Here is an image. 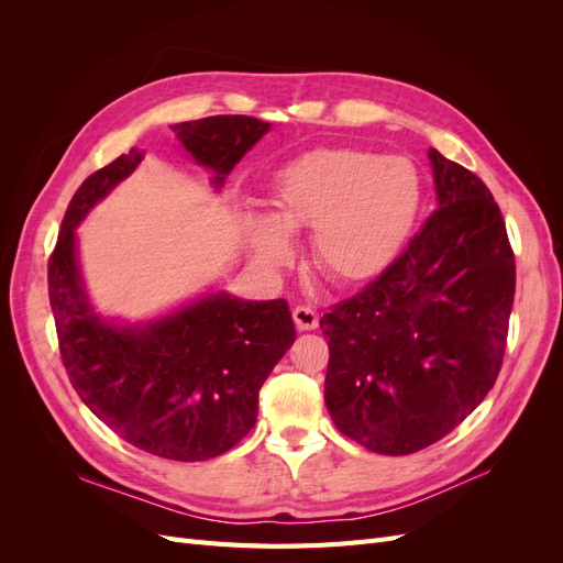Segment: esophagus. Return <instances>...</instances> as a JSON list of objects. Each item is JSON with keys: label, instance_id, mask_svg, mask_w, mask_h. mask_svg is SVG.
Wrapping results in <instances>:
<instances>
[{"label": "esophagus", "instance_id": "34e87169", "mask_svg": "<svg viewBox=\"0 0 563 563\" xmlns=\"http://www.w3.org/2000/svg\"><path fill=\"white\" fill-rule=\"evenodd\" d=\"M294 321L300 331H314L319 327V314L317 310L308 308V305H298L294 310Z\"/></svg>", "mask_w": 563, "mask_h": 563}]
</instances>
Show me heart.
Masks as SVG:
<instances>
[{
    "mask_svg": "<svg viewBox=\"0 0 563 563\" xmlns=\"http://www.w3.org/2000/svg\"><path fill=\"white\" fill-rule=\"evenodd\" d=\"M422 199L406 157L354 147L305 152L272 180V218H246L251 244L269 267L291 263L289 234L312 230V261L340 286L380 277L411 232Z\"/></svg>",
    "mask_w": 563,
    "mask_h": 563,
    "instance_id": "heart-1",
    "label": "heart"
}]
</instances>
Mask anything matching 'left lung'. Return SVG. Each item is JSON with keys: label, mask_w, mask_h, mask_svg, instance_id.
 Masks as SVG:
<instances>
[{"label": "left lung", "mask_w": 563, "mask_h": 563, "mask_svg": "<svg viewBox=\"0 0 563 563\" xmlns=\"http://www.w3.org/2000/svg\"><path fill=\"white\" fill-rule=\"evenodd\" d=\"M437 211L399 258L335 302L323 399L335 428L383 455L455 430L496 383L515 302V251L479 176L430 147Z\"/></svg>", "instance_id": "obj_1"}]
</instances>
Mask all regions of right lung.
<instances>
[{"label": "right lung", "mask_w": 563, "mask_h": 563, "mask_svg": "<svg viewBox=\"0 0 563 563\" xmlns=\"http://www.w3.org/2000/svg\"><path fill=\"white\" fill-rule=\"evenodd\" d=\"M220 187L269 131L246 114L172 126ZM143 155L131 150L98 168L67 203L48 258V300L60 360L79 399L135 449L199 463L223 455L253 430L258 391L294 345L288 302L213 294L145 327H117L93 312L75 258V228Z\"/></svg>", "instance_id": "1"}]
</instances>
